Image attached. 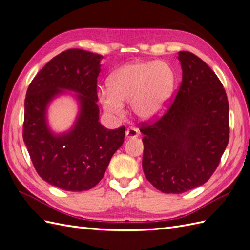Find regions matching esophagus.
<instances>
[{"label":"esophagus","instance_id":"34e87169","mask_svg":"<svg viewBox=\"0 0 250 250\" xmlns=\"http://www.w3.org/2000/svg\"><path fill=\"white\" fill-rule=\"evenodd\" d=\"M139 135H140V132H139L138 129H135V128L130 127V128H128V129L126 130V138L129 139V140L138 138Z\"/></svg>","mask_w":250,"mask_h":250}]
</instances>
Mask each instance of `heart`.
I'll return each mask as SVG.
<instances>
[{
    "label": "heart",
    "mask_w": 250,
    "mask_h": 250,
    "mask_svg": "<svg viewBox=\"0 0 250 250\" xmlns=\"http://www.w3.org/2000/svg\"><path fill=\"white\" fill-rule=\"evenodd\" d=\"M176 84L172 66L163 60H137L121 66L102 88L99 99L103 108L116 116L123 115L124 102H131L134 115L153 121L167 109Z\"/></svg>",
    "instance_id": "1"
}]
</instances>
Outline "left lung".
<instances>
[{"mask_svg": "<svg viewBox=\"0 0 250 250\" xmlns=\"http://www.w3.org/2000/svg\"><path fill=\"white\" fill-rule=\"evenodd\" d=\"M183 70L178 93L167 112L144 134L143 170L163 193L180 194L206 184L229 140V106L214 71L191 52H178Z\"/></svg>", "mask_w": 250, "mask_h": 250, "instance_id": "obj_1", "label": "left lung"}]
</instances>
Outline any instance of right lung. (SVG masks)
<instances>
[{
  "label": "right lung",
  "mask_w": 250,
  "mask_h": 250,
  "mask_svg": "<svg viewBox=\"0 0 250 250\" xmlns=\"http://www.w3.org/2000/svg\"><path fill=\"white\" fill-rule=\"evenodd\" d=\"M102 58L80 49L60 53L39 72L26 94L22 138L29 155L39 175L64 191H87L98 185L124 142V126L108 130L99 122L97 78ZM62 94L78 101L79 113L69 131L56 134L48 125L47 108Z\"/></svg>",
  "instance_id": "add662e5"
}]
</instances>
